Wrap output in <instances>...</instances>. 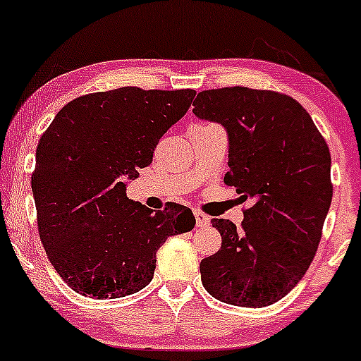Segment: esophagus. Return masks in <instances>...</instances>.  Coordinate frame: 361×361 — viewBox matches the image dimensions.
<instances>
[{
    "label": "esophagus",
    "instance_id": "esophagus-1",
    "mask_svg": "<svg viewBox=\"0 0 361 361\" xmlns=\"http://www.w3.org/2000/svg\"><path fill=\"white\" fill-rule=\"evenodd\" d=\"M193 215H195V221H197V227L210 226V217H209V215L202 214L200 210H195Z\"/></svg>",
    "mask_w": 361,
    "mask_h": 361
}]
</instances>
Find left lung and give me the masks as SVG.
<instances>
[{
    "label": "left lung",
    "instance_id": "1",
    "mask_svg": "<svg viewBox=\"0 0 361 361\" xmlns=\"http://www.w3.org/2000/svg\"><path fill=\"white\" fill-rule=\"evenodd\" d=\"M193 114L224 127V181L251 200L241 229L210 221L222 246L202 259V283L224 304L267 307L299 283L317 251L333 198L329 147L304 106L275 91H200Z\"/></svg>",
    "mask_w": 361,
    "mask_h": 361
}]
</instances>
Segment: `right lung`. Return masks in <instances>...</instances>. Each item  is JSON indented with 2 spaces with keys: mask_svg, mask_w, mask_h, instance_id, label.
<instances>
[{
  "mask_svg": "<svg viewBox=\"0 0 361 361\" xmlns=\"http://www.w3.org/2000/svg\"><path fill=\"white\" fill-rule=\"evenodd\" d=\"M195 94L135 86L85 94L62 106L40 137L32 175L40 241L74 292L91 299L139 292L164 241L195 227L188 207L152 212L126 193Z\"/></svg>",
  "mask_w": 361,
  "mask_h": 361,
  "instance_id": "right-lung-1",
  "label": "right lung"
}]
</instances>
